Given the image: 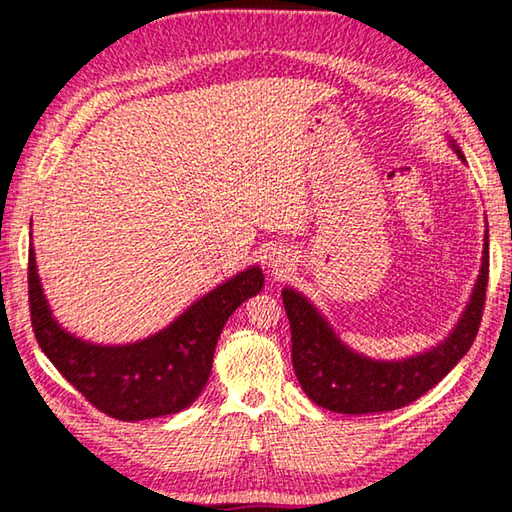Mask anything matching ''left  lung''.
<instances>
[{
    "mask_svg": "<svg viewBox=\"0 0 512 512\" xmlns=\"http://www.w3.org/2000/svg\"><path fill=\"white\" fill-rule=\"evenodd\" d=\"M488 237L483 266L470 305L445 343L406 361L359 357L336 339L325 318L300 296L284 289L282 302L291 323V361L311 402L336 413L395 411L422 397L452 370L479 332L488 289Z\"/></svg>",
    "mask_w": 512,
    "mask_h": 512,
    "instance_id": "8db88e82",
    "label": "left lung"
}]
</instances>
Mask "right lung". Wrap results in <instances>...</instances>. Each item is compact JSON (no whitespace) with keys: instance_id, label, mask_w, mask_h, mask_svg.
<instances>
[{"instance_id":"obj_1","label":"right lung","mask_w":512,"mask_h":512,"mask_svg":"<svg viewBox=\"0 0 512 512\" xmlns=\"http://www.w3.org/2000/svg\"><path fill=\"white\" fill-rule=\"evenodd\" d=\"M262 287L264 275L253 266L207 293L151 339L106 348L60 329L42 296L36 257L29 250V309L40 350L94 409L124 422L187 409L210 377L225 320Z\"/></svg>"}]
</instances>
